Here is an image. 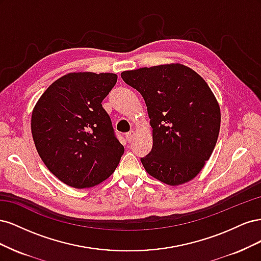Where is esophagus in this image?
<instances>
[{
	"instance_id": "1",
	"label": "esophagus",
	"mask_w": 261,
	"mask_h": 261,
	"mask_svg": "<svg viewBox=\"0 0 261 261\" xmlns=\"http://www.w3.org/2000/svg\"><path fill=\"white\" fill-rule=\"evenodd\" d=\"M134 136H135V130H129L128 133H126V134H125L126 140H127L128 143H129V141H132V140H133Z\"/></svg>"
}]
</instances>
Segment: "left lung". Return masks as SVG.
Masks as SVG:
<instances>
[{
    "mask_svg": "<svg viewBox=\"0 0 261 261\" xmlns=\"http://www.w3.org/2000/svg\"><path fill=\"white\" fill-rule=\"evenodd\" d=\"M123 81L143 96L152 127L151 151L140 161L168 185L194 178L215 149L220 108L203 78L181 64L125 70Z\"/></svg>",
    "mask_w": 261,
    "mask_h": 261,
    "instance_id": "obj_1",
    "label": "left lung"
}]
</instances>
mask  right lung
<instances>
[{"label": "right lung", "mask_w": 261, "mask_h": 261, "mask_svg": "<svg viewBox=\"0 0 261 261\" xmlns=\"http://www.w3.org/2000/svg\"><path fill=\"white\" fill-rule=\"evenodd\" d=\"M116 81L112 73H70L54 82L35 107L31 132L37 151L50 172L68 186L100 184L124 153L101 105Z\"/></svg>", "instance_id": "right-lung-1"}]
</instances>
